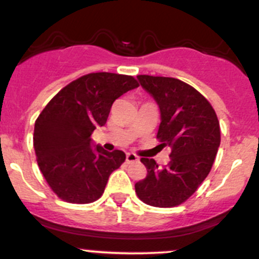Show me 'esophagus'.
<instances>
[{
    "instance_id": "34e87169",
    "label": "esophagus",
    "mask_w": 259,
    "mask_h": 259,
    "mask_svg": "<svg viewBox=\"0 0 259 259\" xmlns=\"http://www.w3.org/2000/svg\"><path fill=\"white\" fill-rule=\"evenodd\" d=\"M139 161V157L133 152H127L126 154V162L127 164H132V162H137Z\"/></svg>"
}]
</instances>
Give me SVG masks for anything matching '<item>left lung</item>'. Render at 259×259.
I'll use <instances>...</instances> for the list:
<instances>
[{"label": "left lung", "instance_id": "1", "mask_svg": "<svg viewBox=\"0 0 259 259\" xmlns=\"http://www.w3.org/2000/svg\"><path fill=\"white\" fill-rule=\"evenodd\" d=\"M138 79L159 104L156 138L171 152L164 167L141 157L148 175L135 184V192L146 205L175 207L195 194L211 171L221 143L220 121L208 100L190 84L146 74Z\"/></svg>", "mask_w": 259, "mask_h": 259}]
</instances>
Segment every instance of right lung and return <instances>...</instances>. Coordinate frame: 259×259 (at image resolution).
<instances>
[{
  "label": "right lung",
  "mask_w": 259,
  "mask_h": 259,
  "mask_svg": "<svg viewBox=\"0 0 259 259\" xmlns=\"http://www.w3.org/2000/svg\"><path fill=\"white\" fill-rule=\"evenodd\" d=\"M138 87L132 75L89 73L67 84L40 111L33 134L37 164L61 200L91 203L103 195L125 154L93 149L91 135L107 122L113 103Z\"/></svg>",
  "instance_id": "right-lung-1"
}]
</instances>
